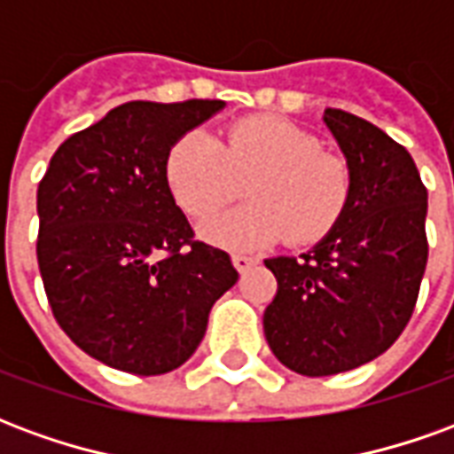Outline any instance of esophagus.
I'll return each instance as SVG.
<instances>
[{
    "label": "esophagus",
    "mask_w": 454,
    "mask_h": 454,
    "mask_svg": "<svg viewBox=\"0 0 454 454\" xmlns=\"http://www.w3.org/2000/svg\"><path fill=\"white\" fill-rule=\"evenodd\" d=\"M233 265L240 275H246L250 267L257 265V257H250V255H233Z\"/></svg>",
    "instance_id": "esophagus-1"
}]
</instances>
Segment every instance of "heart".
Masks as SVG:
<instances>
[{
  "mask_svg": "<svg viewBox=\"0 0 454 454\" xmlns=\"http://www.w3.org/2000/svg\"><path fill=\"white\" fill-rule=\"evenodd\" d=\"M168 184L179 207L208 218L246 182L247 207L208 221L207 233L233 253H257L285 236L311 243L333 226L350 197V168L321 153L309 133L279 119H246L223 140L187 133L168 155Z\"/></svg>",
  "mask_w": 454,
  "mask_h": 454,
  "instance_id": "heart-1",
  "label": "heart"
}]
</instances>
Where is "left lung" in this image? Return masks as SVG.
Segmentation results:
<instances>
[{
	"label": "left lung",
	"mask_w": 454,
	"mask_h": 454,
	"mask_svg": "<svg viewBox=\"0 0 454 454\" xmlns=\"http://www.w3.org/2000/svg\"><path fill=\"white\" fill-rule=\"evenodd\" d=\"M324 123L350 168L348 204L314 247L265 260L277 277L265 338L304 377L340 374L389 350L428 262V192L409 150L340 109H325Z\"/></svg>",
	"instance_id": "1"
}]
</instances>
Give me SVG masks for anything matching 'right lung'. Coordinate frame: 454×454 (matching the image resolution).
<instances>
[{
    "label": "right lung",
    "instance_id": "right-lung-1",
    "mask_svg": "<svg viewBox=\"0 0 454 454\" xmlns=\"http://www.w3.org/2000/svg\"><path fill=\"white\" fill-rule=\"evenodd\" d=\"M226 102L121 104L55 150L38 184V267L70 340L140 377L194 355L208 311L238 272L192 240L168 184V155Z\"/></svg>",
    "mask_w": 454,
    "mask_h": 454
}]
</instances>
